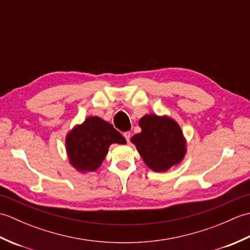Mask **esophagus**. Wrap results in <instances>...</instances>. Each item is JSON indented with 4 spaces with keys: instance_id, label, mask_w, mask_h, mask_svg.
<instances>
[{
    "instance_id": "1",
    "label": "esophagus",
    "mask_w": 250,
    "mask_h": 250,
    "mask_svg": "<svg viewBox=\"0 0 250 250\" xmlns=\"http://www.w3.org/2000/svg\"><path fill=\"white\" fill-rule=\"evenodd\" d=\"M124 136H125V139L126 140V142H130V139H131V133H130V132L128 131V132H125V133H124Z\"/></svg>"
}]
</instances>
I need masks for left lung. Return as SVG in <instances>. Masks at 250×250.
Wrapping results in <instances>:
<instances>
[{"label":"left lung","instance_id":"left-lung-1","mask_svg":"<svg viewBox=\"0 0 250 250\" xmlns=\"http://www.w3.org/2000/svg\"><path fill=\"white\" fill-rule=\"evenodd\" d=\"M141 133L131 142L146 166L153 172H167L183 161L187 152V142L179 125L167 115L149 114L139 121Z\"/></svg>","mask_w":250,"mask_h":250}]
</instances>
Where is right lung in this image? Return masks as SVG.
I'll return each mask as SVG.
<instances>
[{"label":"right lung","mask_w":250,"mask_h":250,"mask_svg":"<svg viewBox=\"0 0 250 250\" xmlns=\"http://www.w3.org/2000/svg\"><path fill=\"white\" fill-rule=\"evenodd\" d=\"M115 143L126 144V141L109 122L97 116L88 117L66 135L68 161L78 172H94L102 164L109 146Z\"/></svg>","instance_id":"1"}]
</instances>
